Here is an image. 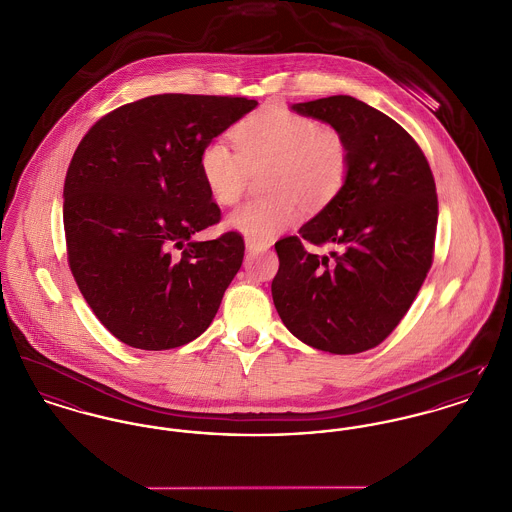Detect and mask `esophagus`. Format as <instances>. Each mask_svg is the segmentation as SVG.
I'll use <instances>...</instances> for the list:
<instances>
[{
  "instance_id": "34e87169",
  "label": "esophagus",
  "mask_w": 512,
  "mask_h": 512,
  "mask_svg": "<svg viewBox=\"0 0 512 512\" xmlns=\"http://www.w3.org/2000/svg\"><path fill=\"white\" fill-rule=\"evenodd\" d=\"M245 249H247V253H259V251H265V249H267V243H259V241H253V239H245Z\"/></svg>"
}]
</instances>
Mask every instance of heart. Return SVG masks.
Listing matches in <instances>:
<instances>
[{"label": "heart", "instance_id": "b5f03b06", "mask_svg": "<svg viewBox=\"0 0 512 512\" xmlns=\"http://www.w3.org/2000/svg\"><path fill=\"white\" fill-rule=\"evenodd\" d=\"M237 150L216 138L198 158L200 177L218 204H234L243 195L249 169L271 165L267 191L271 197L241 204L226 226L247 239L265 243L298 224L304 203L325 208L341 195L351 169L349 144L341 132L319 126L314 118L265 107L234 128Z\"/></svg>", "mask_w": 512, "mask_h": 512}]
</instances>
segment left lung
<instances>
[{"mask_svg": "<svg viewBox=\"0 0 512 512\" xmlns=\"http://www.w3.org/2000/svg\"><path fill=\"white\" fill-rule=\"evenodd\" d=\"M349 144V179L331 204L275 245L273 302L302 343L333 354L380 345L411 308L433 265L438 198L429 161L388 115L349 97L296 103ZM340 247L332 259L301 239Z\"/></svg>", "mask_w": 512, "mask_h": 512, "instance_id": "left-lung-1", "label": "left lung"}]
</instances>
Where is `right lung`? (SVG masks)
Returning <instances> with one entry per match:
<instances>
[{"mask_svg": "<svg viewBox=\"0 0 512 512\" xmlns=\"http://www.w3.org/2000/svg\"><path fill=\"white\" fill-rule=\"evenodd\" d=\"M255 107L245 97L152 95L97 120L79 142L64 183L68 261L124 345L167 351L212 323L245 245L236 232L193 239L220 220L198 158Z\"/></svg>", "mask_w": 512, "mask_h": 512, "instance_id": "1", "label": "right lung"}]
</instances>
